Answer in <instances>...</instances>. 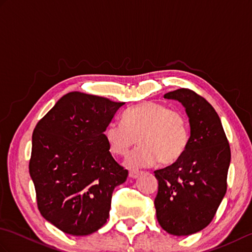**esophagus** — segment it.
Returning <instances> with one entry per match:
<instances>
[{
	"mask_svg": "<svg viewBox=\"0 0 252 252\" xmlns=\"http://www.w3.org/2000/svg\"><path fill=\"white\" fill-rule=\"evenodd\" d=\"M141 174H142V172H140V171H130L129 176L131 179H137Z\"/></svg>",
	"mask_w": 252,
	"mask_h": 252,
	"instance_id": "esophagus-1",
	"label": "esophagus"
}]
</instances>
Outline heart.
I'll return each mask as SVG.
<instances>
[{
  "mask_svg": "<svg viewBox=\"0 0 252 252\" xmlns=\"http://www.w3.org/2000/svg\"><path fill=\"white\" fill-rule=\"evenodd\" d=\"M122 123L110 122L104 137L111 154L126 156L136 142V151L126 160L129 168H147L158 162L170 165L189 145V125L184 114L156 101H144L127 110Z\"/></svg>",
  "mask_w": 252,
  "mask_h": 252,
  "instance_id": "heart-1",
  "label": "heart"
}]
</instances>
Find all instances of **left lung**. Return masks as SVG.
Instances as JSON below:
<instances>
[{
  "instance_id": "8db88e82",
  "label": "left lung",
  "mask_w": 252,
  "mask_h": 252,
  "mask_svg": "<svg viewBox=\"0 0 252 252\" xmlns=\"http://www.w3.org/2000/svg\"><path fill=\"white\" fill-rule=\"evenodd\" d=\"M163 97L183 105L190 136L178 161L155 171L158 194L154 203L165 232L187 236L209 225L225 196L231 149L220 117L205 98L187 89Z\"/></svg>"
}]
</instances>
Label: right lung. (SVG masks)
I'll return each mask as SVG.
<instances>
[{
	"label": "right lung",
	"instance_id": "1",
	"mask_svg": "<svg viewBox=\"0 0 252 252\" xmlns=\"http://www.w3.org/2000/svg\"><path fill=\"white\" fill-rule=\"evenodd\" d=\"M125 105L70 92L35 126L29 172L37 208L63 233L87 236L108 220L112 191L127 170L112 158L104 132Z\"/></svg>",
	"mask_w": 252,
	"mask_h": 252
}]
</instances>
